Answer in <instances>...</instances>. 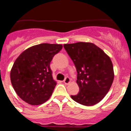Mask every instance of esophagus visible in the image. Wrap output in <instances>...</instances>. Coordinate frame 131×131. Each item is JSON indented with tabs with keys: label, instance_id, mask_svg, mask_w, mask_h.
I'll use <instances>...</instances> for the list:
<instances>
[{
	"label": "esophagus",
	"instance_id": "obj_1",
	"mask_svg": "<svg viewBox=\"0 0 131 131\" xmlns=\"http://www.w3.org/2000/svg\"><path fill=\"white\" fill-rule=\"evenodd\" d=\"M70 82H71V80H70V79H69V77H66V78L64 79V81H63V83L66 84H68Z\"/></svg>",
	"mask_w": 131,
	"mask_h": 131
}]
</instances>
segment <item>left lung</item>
<instances>
[{
	"label": "left lung",
	"instance_id": "8db88e82",
	"mask_svg": "<svg viewBox=\"0 0 131 131\" xmlns=\"http://www.w3.org/2000/svg\"><path fill=\"white\" fill-rule=\"evenodd\" d=\"M64 48L75 66L79 92L71 96L83 106L96 104L104 98L114 79L112 62L102 50L92 42L65 44Z\"/></svg>",
	"mask_w": 131,
	"mask_h": 131
}]
</instances>
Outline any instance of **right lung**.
I'll return each instance as SVG.
<instances>
[{
    "label": "right lung",
    "instance_id": "add662e5",
    "mask_svg": "<svg viewBox=\"0 0 131 131\" xmlns=\"http://www.w3.org/2000/svg\"><path fill=\"white\" fill-rule=\"evenodd\" d=\"M62 45L42 43L24 50L10 71V80L16 94L29 104L38 106L51 96L56 82L50 63Z\"/></svg>",
    "mask_w": 131,
    "mask_h": 131
}]
</instances>
